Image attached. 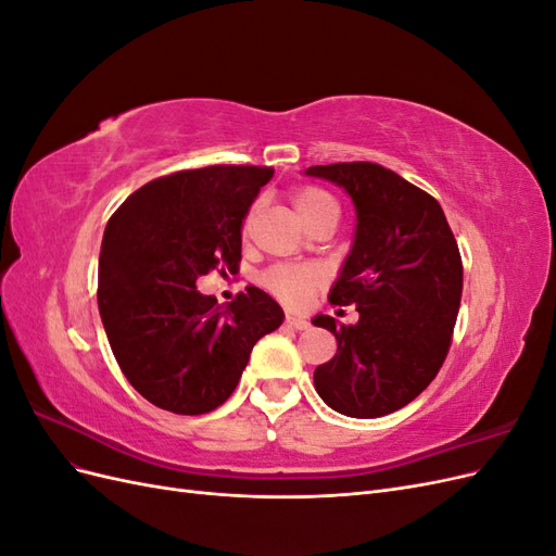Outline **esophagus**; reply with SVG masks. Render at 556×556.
I'll return each mask as SVG.
<instances>
[{"label": "esophagus", "instance_id": "esophagus-1", "mask_svg": "<svg viewBox=\"0 0 556 556\" xmlns=\"http://www.w3.org/2000/svg\"><path fill=\"white\" fill-rule=\"evenodd\" d=\"M285 325L296 329V331H304V329L311 327V323H308L306 317H296V315H288V317H285Z\"/></svg>", "mask_w": 556, "mask_h": 556}]
</instances>
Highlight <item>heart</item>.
<instances>
[{
    "label": "heart",
    "mask_w": 556,
    "mask_h": 556,
    "mask_svg": "<svg viewBox=\"0 0 556 556\" xmlns=\"http://www.w3.org/2000/svg\"><path fill=\"white\" fill-rule=\"evenodd\" d=\"M292 204L306 227L323 220V217H336L339 220V201H336L319 185H299L292 192ZM252 215L245 220V231L250 227ZM260 282L278 301L290 308H301L306 301L323 288L325 274L315 264H274L262 271Z\"/></svg>",
    "instance_id": "heart-1"
}]
</instances>
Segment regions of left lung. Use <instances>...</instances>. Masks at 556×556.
I'll list each match as a JSON object with an SVG mask.
<instances>
[{
  "label": "left lung",
  "mask_w": 556,
  "mask_h": 556,
  "mask_svg": "<svg viewBox=\"0 0 556 556\" xmlns=\"http://www.w3.org/2000/svg\"><path fill=\"white\" fill-rule=\"evenodd\" d=\"M352 197L357 231L336 280L333 306L355 304L357 325H315L336 336L333 359L315 368V390L348 417L390 415L422 394L452 345L464 288L457 239L439 201L374 162L311 166Z\"/></svg>",
  "instance_id": "8db88e82"
}]
</instances>
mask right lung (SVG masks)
I'll return each mask as SVG.
<instances>
[{"mask_svg":"<svg viewBox=\"0 0 556 556\" xmlns=\"http://www.w3.org/2000/svg\"><path fill=\"white\" fill-rule=\"evenodd\" d=\"M271 166L215 164L146 182L117 208L99 252L97 301L117 366L153 406L204 415L231 396L282 308L248 285L227 306L197 290L239 274L243 220Z\"/></svg>","mask_w":556,"mask_h":556,"instance_id":"obj_1","label":"right lung"}]
</instances>
